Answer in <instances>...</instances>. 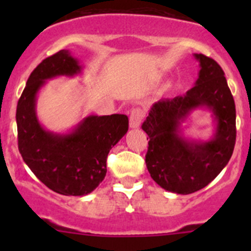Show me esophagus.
I'll list each match as a JSON object with an SVG mask.
<instances>
[{"label":"esophagus","mask_w":251,"mask_h":251,"mask_svg":"<svg viewBox=\"0 0 251 251\" xmlns=\"http://www.w3.org/2000/svg\"><path fill=\"white\" fill-rule=\"evenodd\" d=\"M145 118V112L141 109V108H136L130 112L129 117V127L132 129H136V128L141 127L142 121Z\"/></svg>","instance_id":"34e87169"}]
</instances>
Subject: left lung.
Instances as JSON below:
<instances>
[{
    "instance_id": "8db88e82",
    "label": "left lung",
    "mask_w": 251,
    "mask_h": 251,
    "mask_svg": "<svg viewBox=\"0 0 251 251\" xmlns=\"http://www.w3.org/2000/svg\"><path fill=\"white\" fill-rule=\"evenodd\" d=\"M194 57L200 66L195 85L186 94L156 101L142 124L150 138L146 165L151 177L166 191L179 195L211 182L231 158L236 139V110L223 69L202 54ZM197 109L212 113L215 126L210 140L184 134L183 123Z\"/></svg>"
}]
</instances>
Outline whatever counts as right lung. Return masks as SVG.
Returning <instances> with one entry per match:
<instances>
[{"mask_svg": "<svg viewBox=\"0 0 251 251\" xmlns=\"http://www.w3.org/2000/svg\"><path fill=\"white\" fill-rule=\"evenodd\" d=\"M84 65L69 50H61L37 65L17 103L19 150L35 176L50 190L65 196H85L106 175V157L128 130L124 114L88 115L68 132L44 127L36 112L37 95L48 80L83 74Z\"/></svg>", "mask_w": 251, "mask_h": 251, "instance_id": "add662e5", "label": "right lung"}]
</instances>
